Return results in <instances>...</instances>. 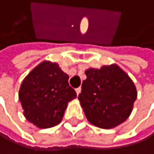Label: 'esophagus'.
I'll return each instance as SVG.
<instances>
[{"mask_svg":"<svg viewBox=\"0 0 154 154\" xmlns=\"http://www.w3.org/2000/svg\"><path fill=\"white\" fill-rule=\"evenodd\" d=\"M75 91H76V94H77V95H79V94L81 93V88H80V87H79V88H77V89L75 90Z\"/></svg>","mask_w":154,"mask_h":154,"instance_id":"34e87169","label":"esophagus"}]
</instances>
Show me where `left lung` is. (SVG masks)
<instances>
[{
  "label": "left lung",
  "mask_w": 154,
  "mask_h": 154,
  "mask_svg": "<svg viewBox=\"0 0 154 154\" xmlns=\"http://www.w3.org/2000/svg\"><path fill=\"white\" fill-rule=\"evenodd\" d=\"M78 99L92 125L113 128L124 123L133 111L137 92L133 80L117 64L85 71Z\"/></svg>",
  "instance_id": "1"
}]
</instances>
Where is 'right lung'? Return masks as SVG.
<instances>
[{"mask_svg":"<svg viewBox=\"0 0 154 154\" xmlns=\"http://www.w3.org/2000/svg\"><path fill=\"white\" fill-rule=\"evenodd\" d=\"M69 76L59 65L43 61L28 73L20 85L18 98L26 120L39 128L61 122L67 105L77 97L69 86Z\"/></svg>","mask_w":154,"mask_h":154,"instance_id":"obj_1","label":"right lung"}]
</instances>
